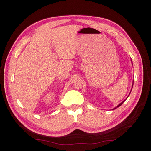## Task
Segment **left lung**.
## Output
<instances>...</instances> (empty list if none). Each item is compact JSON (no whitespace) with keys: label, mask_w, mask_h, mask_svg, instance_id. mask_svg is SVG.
Returning <instances> with one entry per match:
<instances>
[{"label":"left lung","mask_w":151,"mask_h":151,"mask_svg":"<svg viewBox=\"0 0 151 151\" xmlns=\"http://www.w3.org/2000/svg\"><path fill=\"white\" fill-rule=\"evenodd\" d=\"M131 62H132V60H131ZM133 84H134V81H133V83H132V87H133ZM132 89H131V91H132ZM131 91H130V92H131ZM130 93H129V96L130 95ZM129 96H128V97H127V98H128V97H129ZM126 99H125V100H124V101H123V102H121V103H120V104H119V105H117V106H116V107H115V108H114V109H112V110H115V109H116L117 108H118V107H119V106H121V105L122 104H123V102H124L125 101H126Z\"/></svg>","instance_id":"obj_1"}]
</instances>
